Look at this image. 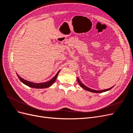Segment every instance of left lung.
I'll return each instance as SVG.
<instances>
[{"label":"left lung","instance_id":"8db88e82","mask_svg":"<svg viewBox=\"0 0 133 133\" xmlns=\"http://www.w3.org/2000/svg\"><path fill=\"white\" fill-rule=\"evenodd\" d=\"M77 80H78V82L79 84V85L82 87L83 89H85V90H87V91H90V92H96V93H100V92H105V91H108L110 90L111 88H112V87L111 88H109V89H105V90H99V91H97V90H93V89H90V88H89L88 87H87V86H85V85H84V84L83 83H81V82L80 81L79 79L78 78H77Z\"/></svg>","mask_w":133,"mask_h":133}]
</instances>
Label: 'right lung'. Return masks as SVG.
<instances>
[{
    "mask_svg": "<svg viewBox=\"0 0 133 133\" xmlns=\"http://www.w3.org/2000/svg\"><path fill=\"white\" fill-rule=\"evenodd\" d=\"M60 70H59L58 73H57V74L55 75V76L54 77L51 79L49 81H48L47 82L45 83H35L33 82H29L27 81L26 80H24V79L22 78L21 77L18 75V74H17L18 77L19 78V80L23 83L25 85L29 87L30 88H38V89H43V88H49V87H50L52 84H53L55 81L56 80L57 78V76L58 75V74L60 72Z\"/></svg>",
    "mask_w": 133,
    "mask_h": 133,
    "instance_id": "obj_1",
    "label": "right lung"
}]
</instances>
